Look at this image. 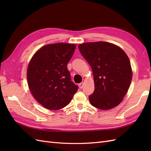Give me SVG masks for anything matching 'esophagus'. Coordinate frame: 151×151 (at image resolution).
<instances>
[{"label":"esophagus","mask_w":151,"mask_h":151,"mask_svg":"<svg viewBox=\"0 0 151 151\" xmlns=\"http://www.w3.org/2000/svg\"><path fill=\"white\" fill-rule=\"evenodd\" d=\"M78 86H79L80 89H82V88H83V87H84V83H83V82H82V83H80V84H78Z\"/></svg>","instance_id":"1"}]
</instances>
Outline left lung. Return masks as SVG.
I'll list each match as a JSON object with an SVG mask.
<instances>
[{
	"mask_svg": "<svg viewBox=\"0 0 151 151\" xmlns=\"http://www.w3.org/2000/svg\"><path fill=\"white\" fill-rule=\"evenodd\" d=\"M78 49L93 74L95 91L89 97L91 104L103 110L117 106L132 81L127 54L118 46L104 41L80 44Z\"/></svg>",
	"mask_w": 151,
	"mask_h": 151,
	"instance_id": "left-lung-1",
	"label": "left lung"
}]
</instances>
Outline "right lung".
Listing matches in <instances>:
<instances>
[{"mask_svg":"<svg viewBox=\"0 0 151 151\" xmlns=\"http://www.w3.org/2000/svg\"><path fill=\"white\" fill-rule=\"evenodd\" d=\"M75 44L58 43L41 47L32 58L27 69V82L34 99L43 107L58 110L71 101L78 86L71 81L67 63Z\"/></svg>","mask_w":151,"mask_h":151,"instance_id":"right-lung-1","label":"right lung"}]
</instances>
